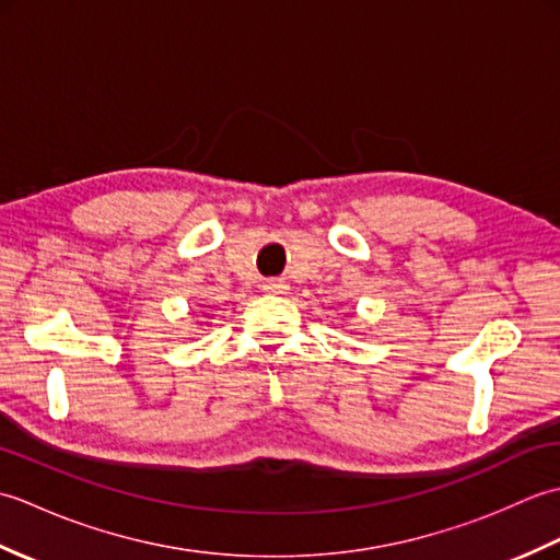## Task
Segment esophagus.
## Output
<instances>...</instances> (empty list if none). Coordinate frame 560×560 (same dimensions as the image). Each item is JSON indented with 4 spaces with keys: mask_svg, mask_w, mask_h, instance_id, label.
Here are the masks:
<instances>
[{
    "mask_svg": "<svg viewBox=\"0 0 560 560\" xmlns=\"http://www.w3.org/2000/svg\"><path fill=\"white\" fill-rule=\"evenodd\" d=\"M265 293H271V295H287L289 293V283L283 279H267L265 281Z\"/></svg>",
    "mask_w": 560,
    "mask_h": 560,
    "instance_id": "34e87169",
    "label": "esophagus"
}]
</instances>
